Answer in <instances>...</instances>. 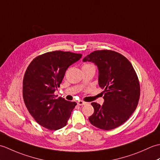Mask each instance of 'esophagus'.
Returning a JSON list of instances; mask_svg holds the SVG:
<instances>
[{"mask_svg": "<svg viewBox=\"0 0 160 160\" xmlns=\"http://www.w3.org/2000/svg\"><path fill=\"white\" fill-rule=\"evenodd\" d=\"M86 104H87V102H84V101L80 100V101L78 102V104L80 105V106H83V105Z\"/></svg>", "mask_w": 160, "mask_h": 160, "instance_id": "obj_1", "label": "esophagus"}]
</instances>
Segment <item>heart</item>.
<instances>
[{
  "mask_svg": "<svg viewBox=\"0 0 160 160\" xmlns=\"http://www.w3.org/2000/svg\"><path fill=\"white\" fill-rule=\"evenodd\" d=\"M89 66H93V65H91V64H84V65L82 66V67H89Z\"/></svg>",
  "mask_w": 160,
  "mask_h": 160,
  "instance_id": "b5f03b06",
  "label": "heart"
}]
</instances>
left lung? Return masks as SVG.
<instances>
[{
	"label": "left lung",
	"mask_w": 160,
	"mask_h": 160,
	"mask_svg": "<svg viewBox=\"0 0 160 160\" xmlns=\"http://www.w3.org/2000/svg\"><path fill=\"white\" fill-rule=\"evenodd\" d=\"M82 61L98 67V84L104 89L103 104L91 103L94 113L89 122L103 130L118 127L131 117L140 99V83L133 67L124 56L111 50L95 51Z\"/></svg>",
	"instance_id": "left-lung-1"
}]
</instances>
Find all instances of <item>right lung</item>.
<instances>
[{"mask_svg": "<svg viewBox=\"0 0 160 160\" xmlns=\"http://www.w3.org/2000/svg\"><path fill=\"white\" fill-rule=\"evenodd\" d=\"M81 57L80 53L55 51L35 58L28 66L23 78V99L29 113L42 127L58 130L67 125L77 103L56 98L54 92L67 69Z\"/></svg>", "mask_w": 160, "mask_h": 160, "instance_id": "obj_1", "label": "right lung"}]
</instances>
